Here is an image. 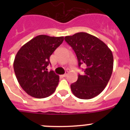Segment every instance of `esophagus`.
I'll return each mask as SVG.
<instances>
[{
    "mask_svg": "<svg viewBox=\"0 0 130 130\" xmlns=\"http://www.w3.org/2000/svg\"><path fill=\"white\" fill-rule=\"evenodd\" d=\"M68 73V72H66V73H64V75H62V77H66V76H67Z\"/></svg>",
    "mask_w": 130,
    "mask_h": 130,
    "instance_id": "34e87169",
    "label": "esophagus"
}]
</instances>
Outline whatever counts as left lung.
Returning a JSON list of instances; mask_svg holds the SVG:
<instances>
[{"label":"left lung","mask_w":130,"mask_h":130,"mask_svg":"<svg viewBox=\"0 0 130 130\" xmlns=\"http://www.w3.org/2000/svg\"><path fill=\"white\" fill-rule=\"evenodd\" d=\"M64 39L76 54L79 67H85L83 74H79L76 82L71 85L72 92L80 99L96 97L104 90L112 74L111 49L102 40L86 32L76 33Z\"/></svg>","instance_id":"8db88e82"}]
</instances>
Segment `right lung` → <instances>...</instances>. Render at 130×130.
<instances>
[{
    "instance_id": "add662e5",
    "label": "right lung",
    "mask_w": 130,
    "mask_h": 130,
    "mask_svg": "<svg viewBox=\"0 0 130 130\" xmlns=\"http://www.w3.org/2000/svg\"><path fill=\"white\" fill-rule=\"evenodd\" d=\"M64 41V37L39 35L20 48L15 57L13 69L21 88L36 98L49 96L56 90L59 76L47 71L50 56Z\"/></svg>"
}]
</instances>
